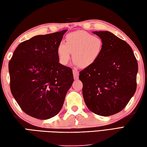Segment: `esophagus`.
<instances>
[{"label":"esophagus","instance_id":"esophagus-1","mask_svg":"<svg viewBox=\"0 0 147 147\" xmlns=\"http://www.w3.org/2000/svg\"><path fill=\"white\" fill-rule=\"evenodd\" d=\"M73 76H74V78L76 80L78 78V76H79V72L78 71L75 70V69H73Z\"/></svg>","mask_w":147,"mask_h":147}]
</instances>
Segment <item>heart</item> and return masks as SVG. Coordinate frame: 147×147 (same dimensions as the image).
I'll list each match as a JSON object with an SVG mask.
<instances>
[{
  "label": "heart",
  "mask_w": 147,
  "mask_h": 147,
  "mask_svg": "<svg viewBox=\"0 0 147 147\" xmlns=\"http://www.w3.org/2000/svg\"><path fill=\"white\" fill-rule=\"evenodd\" d=\"M101 37L85 31L69 33L65 36V43L58 44L57 52L60 63L67 65L71 58V53L74 63L82 68L94 65L99 60L103 49Z\"/></svg>",
  "instance_id": "obj_1"
}]
</instances>
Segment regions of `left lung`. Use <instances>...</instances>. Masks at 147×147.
I'll use <instances>...</instances> for the list:
<instances>
[{
    "label": "left lung",
    "instance_id": "obj_1",
    "mask_svg": "<svg viewBox=\"0 0 147 147\" xmlns=\"http://www.w3.org/2000/svg\"><path fill=\"white\" fill-rule=\"evenodd\" d=\"M103 49L94 65L80 72L83 96L89 110L109 116L123 109L136 90L138 62L126 42L109 31H94Z\"/></svg>",
    "mask_w": 147,
    "mask_h": 147
}]
</instances>
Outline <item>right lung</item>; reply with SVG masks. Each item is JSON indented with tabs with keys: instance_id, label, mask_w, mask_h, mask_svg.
<instances>
[{
	"instance_id": "right-lung-1",
	"label": "right lung",
	"mask_w": 147,
	"mask_h": 147,
	"mask_svg": "<svg viewBox=\"0 0 147 147\" xmlns=\"http://www.w3.org/2000/svg\"><path fill=\"white\" fill-rule=\"evenodd\" d=\"M66 31L22 42L9 62L11 92L21 109L33 118L47 119L58 114L73 84V71L60 64L57 52Z\"/></svg>"
}]
</instances>
